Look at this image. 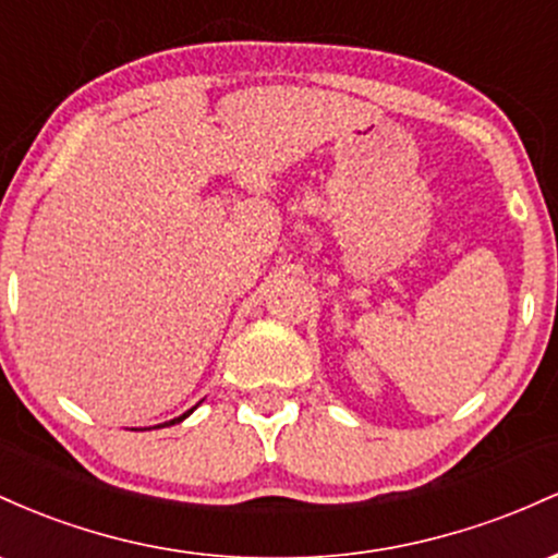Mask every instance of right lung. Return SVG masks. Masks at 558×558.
<instances>
[{
    "label": "right lung",
    "mask_w": 558,
    "mask_h": 558,
    "mask_svg": "<svg viewBox=\"0 0 558 558\" xmlns=\"http://www.w3.org/2000/svg\"><path fill=\"white\" fill-rule=\"evenodd\" d=\"M195 409H197V405H195ZM195 409H190V411H186V414H181V416H177V418H171V422H166V424H179V422H184V418L190 416L192 411H195ZM160 427H162V424H160Z\"/></svg>",
    "instance_id": "right-lung-1"
}]
</instances>
